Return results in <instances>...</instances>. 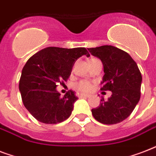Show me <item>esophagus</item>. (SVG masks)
Listing matches in <instances>:
<instances>
[{"mask_svg":"<svg viewBox=\"0 0 156 156\" xmlns=\"http://www.w3.org/2000/svg\"><path fill=\"white\" fill-rule=\"evenodd\" d=\"M90 95H88V94H83V93H82V94H80V95H79V97H90Z\"/></svg>","mask_w":156,"mask_h":156,"instance_id":"34e87169","label":"esophagus"}]
</instances>
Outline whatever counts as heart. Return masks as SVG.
I'll return each mask as SVG.
<instances>
[{
    "label": "heart",
    "mask_w": 156,
    "mask_h": 156,
    "mask_svg": "<svg viewBox=\"0 0 156 156\" xmlns=\"http://www.w3.org/2000/svg\"><path fill=\"white\" fill-rule=\"evenodd\" d=\"M76 89L82 92H87L92 89V84L88 81H80L75 85Z\"/></svg>",
    "instance_id": "1"
}]
</instances>
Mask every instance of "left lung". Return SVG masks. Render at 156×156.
<instances>
[{"mask_svg":"<svg viewBox=\"0 0 156 156\" xmlns=\"http://www.w3.org/2000/svg\"><path fill=\"white\" fill-rule=\"evenodd\" d=\"M102 61L104 75L102 90L112 95L101 100L100 106L91 109L94 118L100 123L114 125L126 120L140 100L142 74L136 62L127 52L111 45L88 48Z\"/></svg>","mask_w":156,"mask_h":156,"instance_id":"obj_1","label":"left lung"}]
</instances>
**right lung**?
<instances>
[{
  "mask_svg": "<svg viewBox=\"0 0 156 156\" xmlns=\"http://www.w3.org/2000/svg\"><path fill=\"white\" fill-rule=\"evenodd\" d=\"M83 55L90 56L85 48L48 47L27 61L22 70L19 90L24 106L36 120L57 124L69 117L78 98L73 90L61 97L56 87L66 82L75 61Z\"/></svg>",
  "mask_w": 156,
  "mask_h": 156,
  "instance_id": "right-lung-1",
  "label": "right lung"
}]
</instances>
